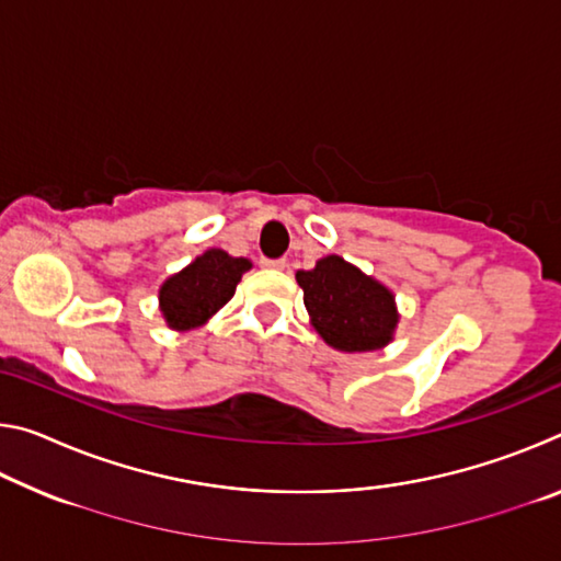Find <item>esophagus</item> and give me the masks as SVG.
Returning <instances> with one entry per match:
<instances>
[{"instance_id":"1","label":"esophagus","mask_w":561,"mask_h":561,"mask_svg":"<svg viewBox=\"0 0 561 561\" xmlns=\"http://www.w3.org/2000/svg\"><path fill=\"white\" fill-rule=\"evenodd\" d=\"M260 264L264 270H277V272L287 267V262H284V260H260Z\"/></svg>"}]
</instances>
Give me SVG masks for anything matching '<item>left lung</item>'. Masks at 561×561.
Wrapping results in <instances>:
<instances>
[{
	"label": "left lung",
	"mask_w": 561,
	"mask_h": 561,
	"mask_svg": "<svg viewBox=\"0 0 561 561\" xmlns=\"http://www.w3.org/2000/svg\"><path fill=\"white\" fill-rule=\"evenodd\" d=\"M304 307L317 334L344 354H366L393 341L396 294L339 254L321 257L314 270H299Z\"/></svg>",
	"instance_id": "left-lung-1"
}]
</instances>
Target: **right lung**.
<instances>
[{"instance_id": "right-lung-1", "label": "right lung", "mask_w": 561, "mask_h": 561, "mask_svg": "<svg viewBox=\"0 0 561 561\" xmlns=\"http://www.w3.org/2000/svg\"><path fill=\"white\" fill-rule=\"evenodd\" d=\"M252 270L247 257H232L210 247L160 284L158 309L168 329L190 331L210 321L234 297L242 274Z\"/></svg>"}]
</instances>
